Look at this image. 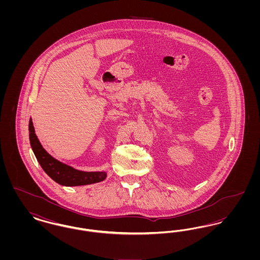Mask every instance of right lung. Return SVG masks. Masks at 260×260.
Segmentation results:
<instances>
[{"instance_id":"1","label":"right lung","mask_w":260,"mask_h":260,"mask_svg":"<svg viewBox=\"0 0 260 260\" xmlns=\"http://www.w3.org/2000/svg\"><path fill=\"white\" fill-rule=\"evenodd\" d=\"M29 138L31 147L42 169L55 182L65 186L87 185L96 183L106 178V173H86L55 160L43 148L35 134L32 120L29 122Z\"/></svg>"}]
</instances>
